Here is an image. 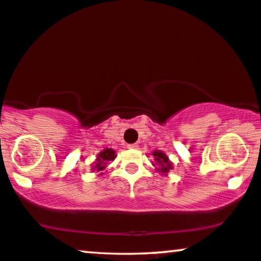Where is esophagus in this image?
I'll list each match as a JSON object with an SVG mask.
<instances>
[{
    "instance_id": "1",
    "label": "esophagus",
    "mask_w": 261,
    "mask_h": 261,
    "mask_svg": "<svg viewBox=\"0 0 261 261\" xmlns=\"http://www.w3.org/2000/svg\"><path fill=\"white\" fill-rule=\"evenodd\" d=\"M127 148H129V149H138L139 146L137 145V143H132V145H127Z\"/></svg>"
}]
</instances>
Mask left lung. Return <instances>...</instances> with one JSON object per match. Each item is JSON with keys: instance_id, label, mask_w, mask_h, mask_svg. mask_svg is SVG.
Returning <instances> with one entry per match:
<instances>
[{"instance_id": "obj_1", "label": "left lung", "mask_w": 261, "mask_h": 261, "mask_svg": "<svg viewBox=\"0 0 261 261\" xmlns=\"http://www.w3.org/2000/svg\"><path fill=\"white\" fill-rule=\"evenodd\" d=\"M152 155L154 158L152 165L155 167V171L161 175H168L169 171L173 169V162L169 160V158L161 150H154Z\"/></svg>"}]
</instances>
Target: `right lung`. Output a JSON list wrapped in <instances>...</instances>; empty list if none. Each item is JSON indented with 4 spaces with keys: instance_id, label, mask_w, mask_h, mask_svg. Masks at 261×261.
I'll return each mask as SVG.
<instances>
[{
    "instance_id": "1",
    "label": "right lung",
    "mask_w": 261,
    "mask_h": 261,
    "mask_svg": "<svg viewBox=\"0 0 261 261\" xmlns=\"http://www.w3.org/2000/svg\"><path fill=\"white\" fill-rule=\"evenodd\" d=\"M116 153L112 148H105L102 152L97 154L95 161L92 164V171L95 172L97 175H102L103 172L107 169L109 162L114 161Z\"/></svg>"
}]
</instances>
